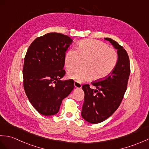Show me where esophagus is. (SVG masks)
Returning a JSON list of instances; mask_svg holds the SVG:
<instances>
[{
    "label": "esophagus",
    "mask_w": 149,
    "mask_h": 149,
    "mask_svg": "<svg viewBox=\"0 0 149 149\" xmlns=\"http://www.w3.org/2000/svg\"><path fill=\"white\" fill-rule=\"evenodd\" d=\"M74 85L75 88H81V86H82L81 83H78L77 81H74Z\"/></svg>",
    "instance_id": "1"
}]
</instances>
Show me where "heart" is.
<instances>
[{
    "mask_svg": "<svg viewBox=\"0 0 149 149\" xmlns=\"http://www.w3.org/2000/svg\"><path fill=\"white\" fill-rule=\"evenodd\" d=\"M118 55L116 50L99 40L86 39L79 42L77 50H70L65 54L64 64L68 71L74 70L81 61L82 70L69 72L67 77L81 83L92 79L101 80L106 78L116 66Z\"/></svg>",
    "mask_w": 149,
    "mask_h": 149,
    "instance_id": "b5f03b06",
    "label": "heart"
}]
</instances>
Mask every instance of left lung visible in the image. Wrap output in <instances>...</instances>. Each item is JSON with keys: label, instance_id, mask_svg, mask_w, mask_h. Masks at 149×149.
I'll return each instance as SVG.
<instances>
[{"label": "left lung", "instance_id": "left-lung-1", "mask_svg": "<svg viewBox=\"0 0 149 149\" xmlns=\"http://www.w3.org/2000/svg\"><path fill=\"white\" fill-rule=\"evenodd\" d=\"M117 50L118 60L116 66L105 79L92 84L84 85L82 89L85 93L81 116L85 121L96 124L109 118L119 107L127 88L130 74V64L128 54L118 42L109 38H104Z\"/></svg>", "mask_w": 149, "mask_h": 149}]
</instances>
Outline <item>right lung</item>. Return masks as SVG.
Instances as JSON below:
<instances>
[{"instance_id": "obj_1", "label": "right lung", "mask_w": 149, "mask_h": 149, "mask_svg": "<svg viewBox=\"0 0 149 149\" xmlns=\"http://www.w3.org/2000/svg\"><path fill=\"white\" fill-rule=\"evenodd\" d=\"M72 40L67 35L49 33L36 38L27 50L23 70L25 93L40 114L59 112L63 100L74 88L72 79L62 81L64 56Z\"/></svg>"}]
</instances>
